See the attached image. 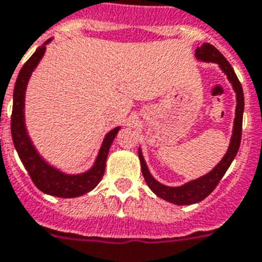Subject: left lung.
I'll list each match as a JSON object with an SVG mask.
<instances>
[{
    "mask_svg": "<svg viewBox=\"0 0 262 262\" xmlns=\"http://www.w3.org/2000/svg\"><path fill=\"white\" fill-rule=\"evenodd\" d=\"M195 55L200 60L204 62H212L217 63L220 66L224 74L228 76V80L231 81L233 85V90L236 91V97H237V105H236V117H235V126H233V134H232L231 144H229L228 151L224 156V158L220 161V163L216 166L215 169L207 175L202 177L199 179H195L192 182H188L185 186L181 187H167L156 181V179L150 175L147 166L145 163V159L138 151V157L141 161V169H142V174L146 181L147 186L150 190L153 191L154 194L158 195L159 198L167 200L170 203L178 204V206H183V204H194L198 202H202L204 198L212 192L216 188V186L219 185L220 179L223 178V175L226 174L228 167L231 166L232 161L235 159L236 154L238 151L241 142V130H243V112H244V93H243V87L241 83L238 81L237 76H236L235 71L232 66L229 64L222 52L219 50L213 47L210 43H203L202 46L198 47L195 51Z\"/></svg>",
    "mask_w": 262,
    "mask_h": 262,
    "instance_id": "8db88e82",
    "label": "left lung"
}]
</instances>
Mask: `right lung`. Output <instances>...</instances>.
Segmentation results:
<instances>
[{"mask_svg":"<svg viewBox=\"0 0 262 262\" xmlns=\"http://www.w3.org/2000/svg\"><path fill=\"white\" fill-rule=\"evenodd\" d=\"M50 39L46 43H49ZM45 43V45H46ZM46 46H42L34 52L30 59L27 60L18 74L17 81L13 93V111H11V137L17 149V153L21 158L22 163L26 167L34 185L42 192L59 198H76L93 190L99 185L105 171V162L108 157L109 147L115 140L118 129L116 128L109 132L104 138L100 153L97 156L96 162L90 171L79 175H67L58 171L56 169L47 165L36 153L31 144L30 138L26 133L24 118L25 106V91H26L27 81L31 72L36 64L39 63L45 54Z\"/></svg>","mask_w":262,"mask_h":262,"instance_id":"obj_1","label":"right lung"}]
</instances>
